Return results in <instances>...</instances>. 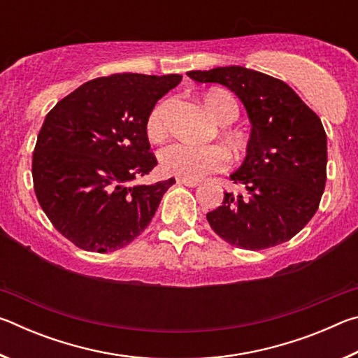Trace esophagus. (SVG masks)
Here are the masks:
<instances>
[{
  "label": "esophagus",
  "instance_id": "obj_1",
  "mask_svg": "<svg viewBox=\"0 0 358 358\" xmlns=\"http://www.w3.org/2000/svg\"><path fill=\"white\" fill-rule=\"evenodd\" d=\"M177 183L178 185H185L187 187H196V186L201 185V183H199V180H187V178H178Z\"/></svg>",
  "mask_w": 358,
  "mask_h": 358
}]
</instances>
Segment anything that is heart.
Returning a JSON list of instances; mask_svg holds the SVG:
<instances>
[{
    "instance_id": "1",
    "label": "heart",
    "mask_w": 358,
    "mask_h": 358,
    "mask_svg": "<svg viewBox=\"0 0 358 358\" xmlns=\"http://www.w3.org/2000/svg\"><path fill=\"white\" fill-rule=\"evenodd\" d=\"M203 104L208 113L220 124H230L238 118V104L232 96L221 90H215L203 96ZM171 102L164 101L157 104L150 113L147 131L155 141L167 136V113ZM229 157L226 150L220 145H191L186 142H175L159 153V164L162 172L180 178L199 180L205 175L220 172L227 167Z\"/></svg>"
}]
</instances>
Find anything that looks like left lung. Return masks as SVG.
Instances as JSON below:
<instances>
[{"label":"left lung","instance_id":"obj_1","mask_svg":"<svg viewBox=\"0 0 358 358\" xmlns=\"http://www.w3.org/2000/svg\"><path fill=\"white\" fill-rule=\"evenodd\" d=\"M197 83H220L237 94L251 121L241 166L230 175L246 192H224L207 213L227 243L259 251L284 243L317 211L327 181L322 121L287 83L243 66L189 71Z\"/></svg>","mask_w":358,"mask_h":358}]
</instances>
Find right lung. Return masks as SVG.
<instances>
[{"mask_svg":"<svg viewBox=\"0 0 358 358\" xmlns=\"http://www.w3.org/2000/svg\"><path fill=\"white\" fill-rule=\"evenodd\" d=\"M180 74H112L78 87L47 113L33 153L34 192L63 237L85 251L129 245L175 178L128 183L157 164L147 123Z\"/></svg>","mask_w":358,"mask_h":358,"instance_id":"obj_1","label":"right lung"}]
</instances>
